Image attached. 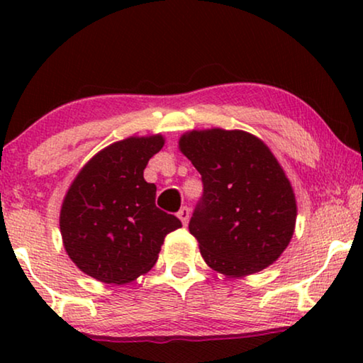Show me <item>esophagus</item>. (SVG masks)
Segmentation results:
<instances>
[{"label": "esophagus", "instance_id": "obj_1", "mask_svg": "<svg viewBox=\"0 0 363 363\" xmlns=\"http://www.w3.org/2000/svg\"><path fill=\"white\" fill-rule=\"evenodd\" d=\"M178 218H180V220H182L183 226H186L188 225V220H190V210H188L186 206H183L182 210L178 211Z\"/></svg>", "mask_w": 363, "mask_h": 363}]
</instances>
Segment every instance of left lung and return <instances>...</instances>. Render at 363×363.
I'll return each mask as SVG.
<instances>
[{
	"label": "left lung",
	"mask_w": 363,
	"mask_h": 363,
	"mask_svg": "<svg viewBox=\"0 0 363 363\" xmlns=\"http://www.w3.org/2000/svg\"><path fill=\"white\" fill-rule=\"evenodd\" d=\"M178 147L201 175L203 196L188 228L206 264L242 277L277 261L294 235L297 205L269 147L225 128L186 132Z\"/></svg>",
	"instance_id": "8db88e82"
}]
</instances>
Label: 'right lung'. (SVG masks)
<instances>
[{"mask_svg":"<svg viewBox=\"0 0 363 363\" xmlns=\"http://www.w3.org/2000/svg\"><path fill=\"white\" fill-rule=\"evenodd\" d=\"M160 133L128 137L96 153L69 186L59 226L64 250L84 274L127 284L155 266L168 233L182 221L155 206L143 170L162 150Z\"/></svg>","mask_w":363,"mask_h":363,"instance_id":"add662e5","label":"right lung"}]
</instances>
